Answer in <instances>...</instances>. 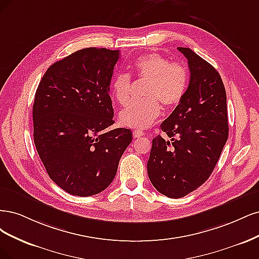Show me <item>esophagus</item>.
I'll use <instances>...</instances> for the list:
<instances>
[{
  "label": "esophagus",
  "mask_w": 259,
  "mask_h": 259,
  "mask_svg": "<svg viewBox=\"0 0 259 259\" xmlns=\"http://www.w3.org/2000/svg\"><path fill=\"white\" fill-rule=\"evenodd\" d=\"M132 136H133V138L137 139V138H140V137H143L144 133L142 132V131H140V130H135V131L132 132Z\"/></svg>",
  "instance_id": "esophagus-1"
}]
</instances>
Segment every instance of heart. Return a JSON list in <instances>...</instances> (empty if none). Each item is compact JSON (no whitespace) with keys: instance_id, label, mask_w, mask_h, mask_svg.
Wrapping results in <instances>:
<instances>
[{"instance_id":"1","label":"heart","mask_w":259,"mask_h":259,"mask_svg":"<svg viewBox=\"0 0 259 259\" xmlns=\"http://www.w3.org/2000/svg\"><path fill=\"white\" fill-rule=\"evenodd\" d=\"M132 71L138 78L146 80L144 101H131L123 106L118 118L129 128L145 129L160 116L161 106L173 110L185 97L188 86V71L181 62H170L163 55L151 53L138 57L132 63ZM131 77L127 73H118L112 80L113 98L119 104L129 99Z\"/></svg>"}]
</instances>
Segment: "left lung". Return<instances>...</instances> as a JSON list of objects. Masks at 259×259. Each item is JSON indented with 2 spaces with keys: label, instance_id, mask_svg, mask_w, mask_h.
Listing matches in <instances>:
<instances>
[{
  "label": "left lung",
  "instance_id": "left-lung-1",
  "mask_svg": "<svg viewBox=\"0 0 259 259\" xmlns=\"http://www.w3.org/2000/svg\"><path fill=\"white\" fill-rule=\"evenodd\" d=\"M190 71L182 102L160 128L169 138L153 139L147 173L154 187L182 198L210 178L228 139L227 97L221 75L190 48L179 47Z\"/></svg>",
  "mask_w": 259,
  "mask_h": 259
}]
</instances>
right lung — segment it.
Returning a JSON list of instances; mask_svg holds the SVG:
<instances>
[{
    "label": "right lung",
    "mask_w": 259,
    "mask_h": 259,
    "mask_svg": "<svg viewBox=\"0 0 259 259\" xmlns=\"http://www.w3.org/2000/svg\"><path fill=\"white\" fill-rule=\"evenodd\" d=\"M119 51L89 47L51 65L33 103V138L45 169L73 196L101 193L132 141L114 123L110 85Z\"/></svg>",
    "instance_id": "1"
}]
</instances>
